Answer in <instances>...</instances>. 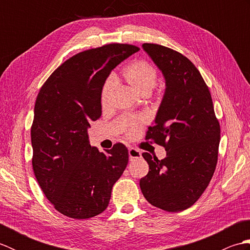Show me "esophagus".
Masks as SVG:
<instances>
[{"instance_id":"1","label":"esophagus","mask_w":250,"mask_h":250,"mask_svg":"<svg viewBox=\"0 0 250 250\" xmlns=\"http://www.w3.org/2000/svg\"><path fill=\"white\" fill-rule=\"evenodd\" d=\"M141 151L137 149V148H134V147H131L129 149V158L130 160H135V159H139L141 158Z\"/></svg>"}]
</instances>
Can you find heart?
Wrapping results in <instances>:
<instances>
[{"instance_id": "1", "label": "heart", "mask_w": 250, "mask_h": 250, "mask_svg": "<svg viewBox=\"0 0 250 250\" xmlns=\"http://www.w3.org/2000/svg\"><path fill=\"white\" fill-rule=\"evenodd\" d=\"M125 81L129 83V86L134 90L136 93L141 95H148L158 82V68L155 64L147 60H135L126 66L124 73ZM114 88V82L108 79L106 82L102 90H101V104L106 106L108 103L111 91ZM142 118H131L125 122L122 130L129 136H133L142 125Z\"/></svg>"}]
</instances>
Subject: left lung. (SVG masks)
Returning a JSON list of instances; mask_svg holds the SVG:
<instances>
[{
  "label": "left lung",
  "mask_w": 250,
  "mask_h": 250,
  "mask_svg": "<svg viewBox=\"0 0 250 250\" xmlns=\"http://www.w3.org/2000/svg\"><path fill=\"white\" fill-rule=\"evenodd\" d=\"M143 48L167 82L156 124L148 128L146 140L166 148L167 157L158 160L143 153L149 171L140 180L141 190L151 205L180 211L199 200L213 177L220 125L209 89L187 57L158 44L145 43Z\"/></svg>",
  "instance_id": "obj_1"
}]
</instances>
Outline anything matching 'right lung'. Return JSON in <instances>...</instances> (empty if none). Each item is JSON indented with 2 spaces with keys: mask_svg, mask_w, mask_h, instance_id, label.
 Returning a JSON list of instances; mask_svg holds the SVG:
<instances>
[{
  "mask_svg": "<svg viewBox=\"0 0 250 250\" xmlns=\"http://www.w3.org/2000/svg\"><path fill=\"white\" fill-rule=\"evenodd\" d=\"M139 50L134 45L111 43L78 52L57 67L37 94L32 167L46 198L70 218L103 213L128 164L124 144L100 152L90 146L87 129L102 115L101 90L109 73Z\"/></svg>",
  "mask_w": 250,
  "mask_h": 250,
  "instance_id": "obj_1",
  "label": "right lung"
}]
</instances>
